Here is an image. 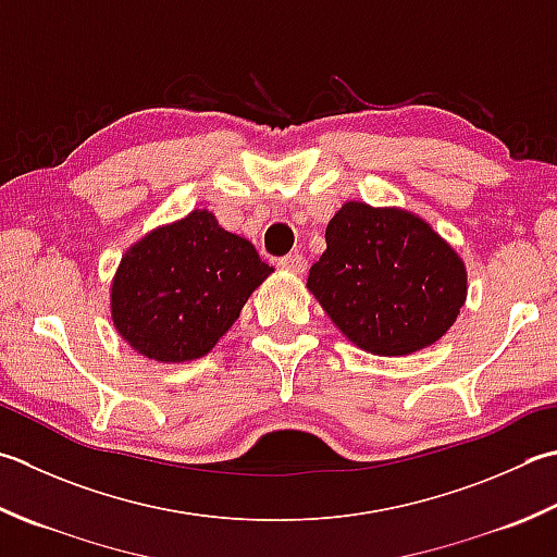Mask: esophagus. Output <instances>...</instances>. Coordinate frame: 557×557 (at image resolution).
Wrapping results in <instances>:
<instances>
[{
  "label": "esophagus",
  "mask_w": 557,
  "mask_h": 557,
  "mask_svg": "<svg viewBox=\"0 0 557 557\" xmlns=\"http://www.w3.org/2000/svg\"><path fill=\"white\" fill-rule=\"evenodd\" d=\"M277 265H280L282 270L294 272V275H301V272L307 270V258H304L301 253H289V256H285V258H280Z\"/></svg>",
  "instance_id": "esophagus-1"
}]
</instances>
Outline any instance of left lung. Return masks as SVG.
Here are the masks:
<instances>
[{
	"label": "left lung",
	"instance_id": "8db88e82",
	"mask_svg": "<svg viewBox=\"0 0 557 557\" xmlns=\"http://www.w3.org/2000/svg\"><path fill=\"white\" fill-rule=\"evenodd\" d=\"M307 287L357 347L403 357L451 329L468 277L459 253L418 214L345 202Z\"/></svg>",
	"mask_w": 557,
	"mask_h": 557
}]
</instances>
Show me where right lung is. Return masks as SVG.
Listing matches in <instances>:
<instances>
[{"mask_svg": "<svg viewBox=\"0 0 557 557\" xmlns=\"http://www.w3.org/2000/svg\"><path fill=\"white\" fill-rule=\"evenodd\" d=\"M275 268L253 244L193 210L127 250L111 287L115 331L157 362H190L232 329Z\"/></svg>", "mask_w": 557, "mask_h": 557, "instance_id": "obj_1", "label": "right lung"}]
</instances>
